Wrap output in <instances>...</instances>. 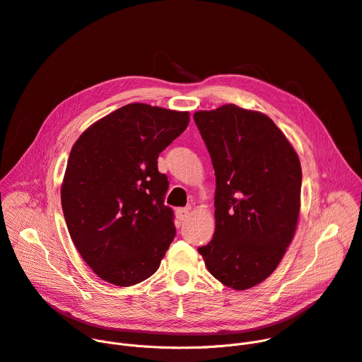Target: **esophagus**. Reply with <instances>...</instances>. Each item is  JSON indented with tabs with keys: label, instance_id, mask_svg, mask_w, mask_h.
Instances as JSON below:
<instances>
[{
	"label": "esophagus",
	"instance_id": "obj_1",
	"mask_svg": "<svg viewBox=\"0 0 362 362\" xmlns=\"http://www.w3.org/2000/svg\"><path fill=\"white\" fill-rule=\"evenodd\" d=\"M175 214H177V217L180 220H185L188 217V214H189V209L188 207H180V209L175 210Z\"/></svg>",
	"mask_w": 362,
	"mask_h": 362
}]
</instances>
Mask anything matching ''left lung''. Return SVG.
<instances>
[{
  "mask_svg": "<svg viewBox=\"0 0 362 362\" xmlns=\"http://www.w3.org/2000/svg\"><path fill=\"white\" fill-rule=\"evenodd\" d=\"M216 175L213 239L199 247L210 274L235 290L274 272L300 211L301 166L275 123L235 104L194 115Z\"/></svg>",
  "mask_w": 362,
  "mask_h": 362,
  "instance_id": "left-lung-1",
  "label": "left lung"
}]
</instances>
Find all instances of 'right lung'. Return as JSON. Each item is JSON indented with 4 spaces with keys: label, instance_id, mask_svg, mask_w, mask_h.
I'll use <instances>...</instances> for the list:
<instances>
[{
    "label": "right lung",
    "instance_id": "obj_1",
    "mask_svg": "<svg viewBox=\"0 0 362 362\" xmlns=\"http://www.w3.org/2000/svg\"><path fill=\"white\" fill-rule=\"evenodd\" d=\"M188 113L127 104L75 142L61 200L74 245L101 280L120 287L149 278L175 238L159 153L187 129Z\"/></svg>",
    "mask_w": 362,
    "mask_h": 362
}]
</instances>
